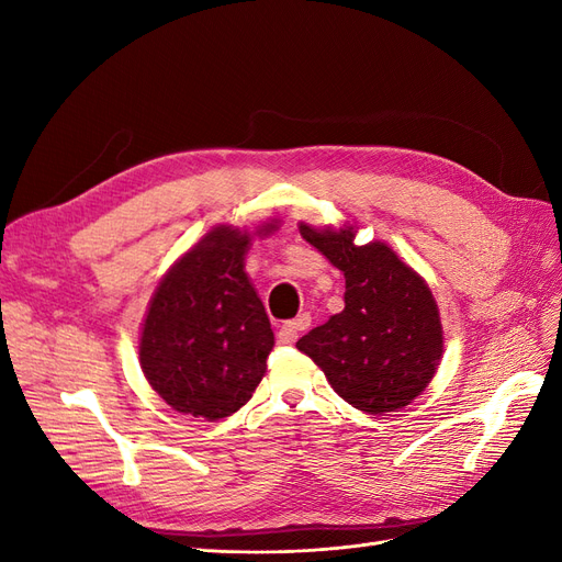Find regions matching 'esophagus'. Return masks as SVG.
<instances>
[{
    "label": "esophagus",
    "instance_id": "obj_1",
    "mask_svg": "<svg viewBox=\"0 0 562 562\" xmlns=\"http://www.w3.org/2000/svg\"><path fill=\"white\" fill-rule=\"evenodd\" d=\"M310 323H312V316H310V314H300L297 318L283 323L281 330H279V335H277L279 345H293L295 339H297V335H300L302 330H307V328H310Z\"/></svg>",
    "mask_w": 562,
    "mask_h": 562
}]
</instances>
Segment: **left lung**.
<instances>
[{"mask_svg":"<svg viewBox=\"0 0 562 562\" xmlns=\"http://www.w3.org/2000/svg\"><path fill=\"white\" fill-rule=\"evenodd\" d=\"M307 239L342 271L345 310L297 339L330 386L368 415L394 413L419 396L443 353L436 300L386 244H353V227L314 229Z\"/></svg>","mask_w":562,"mask_h":562,"instance_id":"left-lung-1","label":"left lung"}]
</instances>
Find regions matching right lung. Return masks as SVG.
<instances>
[{"label": "right lung", "instance_id": "1", "mask_svg": "<svg viewBox=\"0 0 562 562\" xmlns=\"http://www.w3.org/2000/svg\"><path fill=\"white\" fill-rule=\"evenodd\" d=\"M248 244L246 232L215 227L168 271L149 302L140 368L182 415L229 417L267 370L274 333L244 271Z\"/></svg>", "mask_w": 562, "mask_h": 562}]
</instances>
